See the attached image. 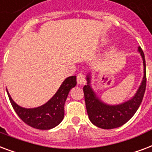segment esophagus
Masks as SVG:
<instances>
[{"mask_svg": "<svg viewBox=\"0 0 152 152\" xmlns=\"http://www.w3.org/2000/svg\"><path fill=\"white\" fill-rule=\"evenodd\" d=\"M76 80H77V84H83L85 83V77L83 73H79L76 77Z\"/></svg>", "mask_w": 152, "mask_h": 152, "instance_id": "obj_1", "label": "esophagus"}]
</instances>
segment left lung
Masks as SVG:
<instances>
[{"instance_id": "obj_1", "label": "left lung", "mask_w": 152, "mask_h": 152, "mask_svg": "<svg viewBox=\"0 0 152 152\" xmlns=\"http://www.w3.org/2000/svg\"><path fill=\"white\" fill-rule=\"evenodd\" d=\"M143 63V77L135 96L129 100L116 105H110L102 101L91 87V74L87 75V85L83 88L84 100L89 120L96 127L103 129H113L122 126L130 120L138 110L143 100L146 89V63L144 53L138 48Z\"/></svg>"}]
</instances>
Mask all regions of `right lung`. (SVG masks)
Masks as SVG:
<instances>
[{"mask_svg":"<svg viewBox=\"0 0 152 152\" xmlns=\"http://www.w3.org/2000/svg\"><path fill=\"white\" fill-rule=\"evenodd\" d=\"M76 85V76H69L64 80L56 94L46 104L34 108H25L19 106L7 93L12 106L18 116L26 124L40 130H48L55 127L63 120L64 103L69 91Z\"/></svg>","mask_w":152,"mask_h":152,"instance_id":"right-lung-1","label":"right lung"}]
</instances>
